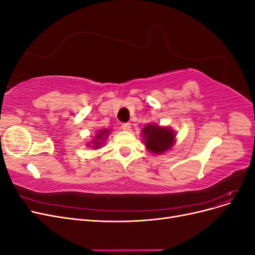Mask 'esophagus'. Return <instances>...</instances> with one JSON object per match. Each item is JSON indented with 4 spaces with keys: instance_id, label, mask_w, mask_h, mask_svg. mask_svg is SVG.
I'll return each mask as SVG.
<instances>
[{
    "instance_id": "34e87169",
    "label": "esophagus",
    "mask_w": 255,
    "mask_h": 255,
    "mask_svg": "<svg viewBox=\"0 0 255 255\" xmlns=\"http://www.w3.org/2000/svg\"><path fill=\"white\" fill-rule=\"evenodd\" d=\"M122 127V129L126 130V132H128V130H130V123H123V125L121 126Z\"/></svg>"
}]
</instances>
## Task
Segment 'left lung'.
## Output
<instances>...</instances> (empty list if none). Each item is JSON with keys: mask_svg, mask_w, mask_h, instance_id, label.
Masks as SVG:
<instances>
[{"mask_svg": "<svg viewBox=\"0 0 255 255\" xmlns=\"http://www.w3.org/2000/svg\"><path fill=\"white\" fill-rule=\"evenodd\" d=\"M141 137L145 149L153 155H161L171 150L175 144L176 133L170 127L148 123L141 129Z\"/></svg>", "mask_w": 255, "mask_h": 255, "instance_id": "8db88e82", "label": "left lung"}]
</instances>
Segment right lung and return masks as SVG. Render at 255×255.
<instances>
[{
  "label": "right lung",
  "mask_w": 255,
  "mask_h": 255,
  "mask_svg": "<svg viewBox=\"0 0 255 255\" xmlns=\"http://www.w3.org/2000/svg\"><path fill=\"white\" fill-rule=\"evenodd\" d=\"M110 135H111V129H107V128L99 129L97 134L92 137V139H90V141L87 142L86 146H90V148H92L94 150L101 149Z\"/></svg>",
  "instance_id": "add662e5"
}]
</instances>
